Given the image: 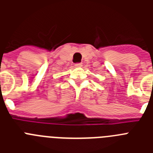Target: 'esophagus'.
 Here are the masks:
<instances>
[{
	"instance_id": "esophagus-1",
	"label": "esophagus",
	"mask_w": 153,
	"mask_h": 153,
	"mask_svg": "<svg viewBox=\"0 0 153 153\" xmlns=\"http://www.w3.org/2000/svg\"><path fill=\"white\" fill-rule=\"evenodd\" d=\"M75 67H82V63H75Z\"/></svg>"
}]
</instances>
